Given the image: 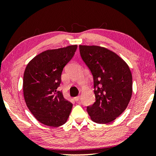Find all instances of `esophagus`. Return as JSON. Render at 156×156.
I'll list each match as a JSON object with an SVG mask.
<instances>
[{"label": "esophagus", "instance_id": "obj_1", "mask_svg": "<svg viewBox=\"0 0 156 156\" xmlns=\"http://www.w3.org/2000/svg\"><path fill=\"white\" fill-rule=\"evenodd\" d=\"M80 96H77V97H74V100H75L76 101H78L79 100H80Z\"/></svg>", "mask_w": 156, "mask_h": 156}]
</instances>
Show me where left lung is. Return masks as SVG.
Returning <instances> with one entry per match:
<instances>
[{
    "mask_svg": "<svg viewBox=\"0 0 156 156\" xmlns=\"http://www.w3.org/2000/svg\"><path fill=\"white\" fill-rule=\"evenodd\" d=\"M80 52L94 80L95 102L87 106V112L96 123L112 122L124 112L131 98V70L119 55L102 47L80 45Z\"/></svg>",
    "mask_w": 156,
    "mask_h": 156,
    "instance_id": "left-lung-1",
    "label": "left lung"
}]
</instances>
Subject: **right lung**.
I'll return each instance as SVG.
<instances>
[{
  "label": "right lung",
  "instance_id": "obj_1",
  "mask_svg": "<svg viewBox=\"0 0 156 156\" xmlns=\"http://www.w3.org/2000/svg\"><path fill=\"white\" fill-rule=\"evenodd\" d=\"M77 45L48 50L27 64L23 76L25 103L40 123L53 127L66 123L72 104L57 91L64 67L74 55Z\"/></svg>",
  "mask_w": 156,
  "mask_h": 156
}]
</instances>
